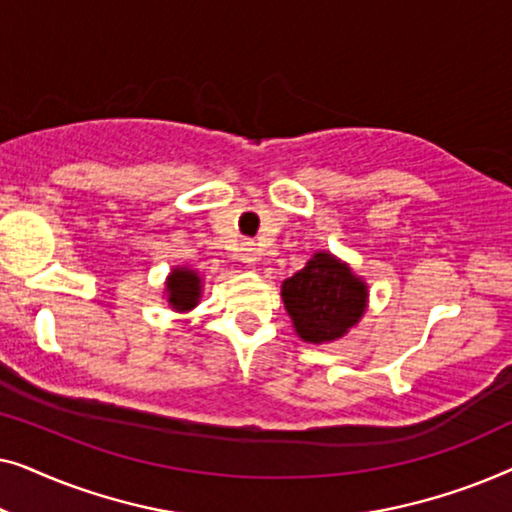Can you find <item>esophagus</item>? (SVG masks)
I'll return each instance as SVG.
<instances>
[{"mask_svg": "<svg viewBox=\"0 0 512 512\" xmlns=\"http://www.w3.org/2000/svg\"><path fill=\"white\" fill-rule=\"evenodd\" d=\"M256 244L254 242H242L240 247V261L247 263V265H254L256 263Z\"/></svg>", "mask_w": 512, "mask_h": 512, "instance_id": "obj_1", "label": "esophagus"}]
</instances>
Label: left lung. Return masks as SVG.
Listing matches in <instances>:
<instances>
[{
    "mask_svg": "<svg viewBox=\"0 0 512 512\" xmlns=\"http://www.w3.org/2000/svg\"><path fill=\"white\" fill-rule=\"evenodd\" d=\"M286 312L307 342L340 338L366 310V284L331 254H314L300 272L282 284Z\"/></svg>",
    "mask_w": 512,
    "mask_h": 512,
    "instance_id": "obj_1",
    "label": "left lung"
}]
</instances>
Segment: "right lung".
Returning <instances> with one entry per match:
<instances>
[{
	"mask_svg": "<svg viewBox=\"0 0 512 512\" xmlns=\"http://www.w3.org/2000/svg\"><path fill=\"white\" fill-rule=\"evenodd\" d=\"M167 291H170V303L174 310H191L198 305L200 298V277L193 270H174L167 279Z\"/></svg>",
	"mask_w": 512,
	"mask_h": 512,
	"instance_id": "1",
	"label": "right lung"
}]
</instances>
